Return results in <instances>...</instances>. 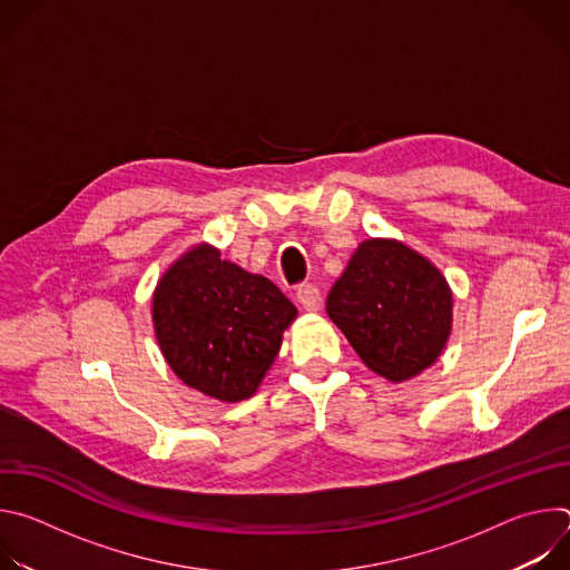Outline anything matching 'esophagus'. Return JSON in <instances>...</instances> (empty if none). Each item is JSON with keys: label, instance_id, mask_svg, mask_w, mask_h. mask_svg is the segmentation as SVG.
I'll return each instance as SVG.
<instances>
[{"label": "esophagus", "instance_id": "esophagus-1", "mask_svg": "<svg viewBox=\"0 0 570 570\" xmlns=\"http://www.w3.org/2000/svg\"><path fill=\"white\" fill-rule=\"evenodd\" d=\"M297 302L302 304L304 311H317L320 304H322V297H320V291L313 284H302L297 288Z\"/></svg>", "mask_w": 570, "mask_h": 570}]
</instances>
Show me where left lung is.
<instances>
[{
	"label": "left lung",
	"mask_w": 570,
	"mask_h": 570,
	"mask_svg": "<svg viewBox=\"0 0 570 570\" xmlns=\"http://www.w3.org/2000/svg\"><path fill=\"white\" fill-rule=\"evenodd\" d=\"M327 313L361 361L401 383L431 367L453 324L444 275L394 238H367L332 286Z\"/></svg>",
	"instance_id": "8db88e82"
}]
</instances>
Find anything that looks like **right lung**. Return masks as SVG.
<instances>
[{"mask_svg": "<svg viewBox=\"0 0 570 570\" xmlns=\"http://www.w3.org/2000/svg\"><path fill=\"white\" fill-rule=\"evenodd\" d=\"M293 302L207 243L187 250L153 293V327L169 367L189 387L236 403L257 392L295 320Z\"/></svg>", "mask_w": 570, "mask_h": 570, "instance_id": "obj_1", "label": "right lung"}]
</instances>
